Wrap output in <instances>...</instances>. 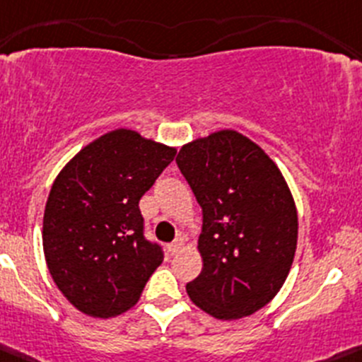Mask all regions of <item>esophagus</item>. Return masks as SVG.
<instances>
[{
  "instance_id": "obj_1",
  "label": "esophagus",
  "mask_w": 362,
  "mask_h": 362,
  "mask_svg": "<svg viewBox=\"0 0 362 362\" xmlns=\"http://www.w3.org/2000/svg\"><path fill=\"white\" fill-rule=\"evenodd\" d=\"M181 247H182V238L180 237V238H176V240L170 242V244L167 245V251H169L170 255H176V252L180 251Z\"/></svg>"
}]
</instances>
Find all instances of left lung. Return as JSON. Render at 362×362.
I'll return each mask as SVG.
<instances>
[{
    "mask_svg": "<svg viewBox=\"0 0 362 362\" xmlns=\"http://www.w3.org/2000/svg\"><path fill=\"white\" fill-rule=\"evenodd\" d=\"M176 163L202 207V272L188 296L216 319L255 314L282 288L296 251V207L281 170L235 130L186 144Z\"/></svg>",
    "mask_w": 362,
    "mask_h": 362,
    "instance_id": "8db88e82",
    "label": "left lung"
}]
</instances>
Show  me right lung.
<instances>
[{"label":"right lung","instance_id":"add662e5","mask_svg":"<svg viewBox=\"0 0 362 362\" xmlns=\"http://www.w3.org/2000/svg\"><path fill=\"white\" fill-rule=\"evenodd\" d=\"M176 150L134 130L107 132L61 170L43 216L52 279L83 314L113 317L139 300L163 249L144 235L139 200Z\"/></svg>","mask_w":362,"mask_h":362}]
</instances>
